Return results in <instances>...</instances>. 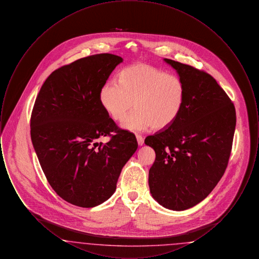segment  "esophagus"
<instances>
[{"mask_svg":"<svg viewBox=\"0 0 259 259\" xmlns=\"http://www.w3.org/2000/svg\"><path fill=\"white\" fill-rule=\"evenodd\" d=\"M136 139H137V142H138V145L139 146H143L144 145V137L141 135L136 136Z\"/></svg>","mask_w":259,"mask_h":259,"instance_id":"1","label":"esophagus"}]
</instances>
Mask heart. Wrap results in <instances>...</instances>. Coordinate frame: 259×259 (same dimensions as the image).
Instances as JSON below:
<instances>
[{"instance_id": "1", "label": "heart", "mask_w": 259, "mask_h": 259, "mask_svg": "<svg viewBox=\"0 0 259 259\" xmlns=\"http://www.w3.org/2000/svg\"><path fill=\"white\" fill-rule=\"evenodd\" d=\"M185 97L180 76L143 63L123 69L119 81H106L99 93L102 108L114 121H122L135 103L137 110L122 123L123 129L133 132L170 127L181 113Z\"/></svg>"}]
</instances>
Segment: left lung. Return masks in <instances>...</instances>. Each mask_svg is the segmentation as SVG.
<instances>
[{
    "label": "left lung",
    "mask_w": 259,
    "mask_h": 259,
    "mask_svg": "<svg viewBox=\"0 0 259 259\" xmlns=\"http://www.w3.org/2000/svg\"><path fill=\"white\" fill-rule=\"evenodd\" d=\"M164 61L183 79L185 103L170 127L145 140L156 154L148 172V185L161 206L184 210L207 197L225 172L236 111L210 74L171 59Z\"/></svg>",
    "instance_id": "8db88e82"
}]
</instances>
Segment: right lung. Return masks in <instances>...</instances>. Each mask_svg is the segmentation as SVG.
Masks as SVG:
<instances>
[{
    "label": "right lung",
    "mask_w": 259,
    "mask_h": 259,
    "mask_svg": "<svg viewBox=\"0 0 259 259\" xmlns=\"http://www.w3.org/2000/svg\"><path fill=\"white\" fill-rule=\"evenodd\" d=\"M122 61L102 53L63 66L47 78L34 105L31 139L39 164L53 190L74 206L93 208L111 197L138 148L135 135L119 129L99 100ZM106 135L112 137L107 144L97 142Z\"/></svg>",
    "instance_id": "right-lung-1"
}]
</instances>
